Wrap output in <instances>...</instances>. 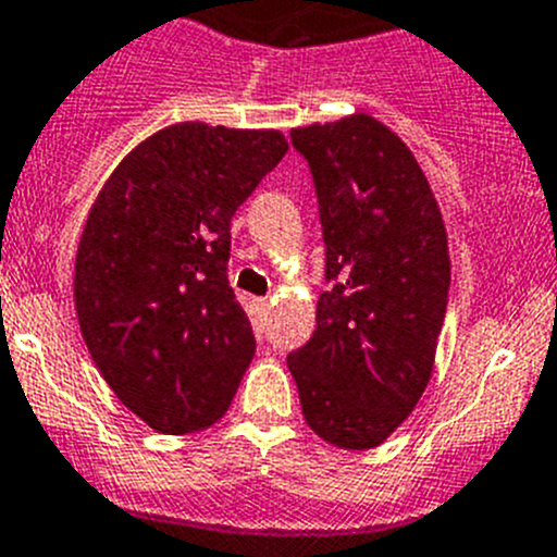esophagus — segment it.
I'll return each instance as SVG.
<instances>
[{
    "mask_svg": "<svg viewBox=\"0 0 557 557\" xmlns=\"http://www.w3.org/2000/svg\"><path fill=\"white\" fill-rule=\"evenodd\" d=\"M258 308L267 310V308H269V299H258Z\"/></svg>",
    "mask_w": 557,
    "mask_h": 557,
    "instance_id": "1",
    "label": "esophagus"
}]
</instances>
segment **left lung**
<instances>
[{
	"label": "left lung",
	"instance_id": "left-lung-1",
	"mask_svg": "<svg viewBox=\"0 0 557 557\" xmlns=\"http://www.w3.org/2000/svg\"><path fill=\"white\" fill-rule=\"evenodd\" d=\"M290 143L313 173L332 288L288 371L321 440L376 448L418 407L434 371L448 233L412 150L371 114L294 128Z\"/></svg>",
	"mask_w": 557,
	"mask_h": 557
}]
</instances>
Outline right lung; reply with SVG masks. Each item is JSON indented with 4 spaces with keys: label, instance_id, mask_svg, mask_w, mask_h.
<instances>
[{
    "label": "right lung",
    "instance_id": "right-lung-1",
    "mask_svg": "<svg viewBox=\"0 0 557 557\" xmlns=\"http://www.w3.org/2000/svg\"><path fill=\"white\" fill-rule=\"evenodd\" d=\"M288 143L274 128L175 123L98 191L76 249L74 302L112 393L161 434L214 425L252 362L227 283L231 220Z\"/></svg>",
    "mask_w": 557,
    "mask_h": 557
}]
</instances>
